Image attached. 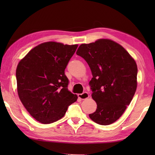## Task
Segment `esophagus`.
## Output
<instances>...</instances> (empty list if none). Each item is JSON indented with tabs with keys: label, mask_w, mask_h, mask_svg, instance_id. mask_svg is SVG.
Masks as SVG:
<instances>
[{
	"label": "esophagus",
	"mask_w": 155,
	"mask_h": 155,
	"mask_svg": "<svg viewBox=\"0 0 155 155\" xmlns=\"http://www.w3.org/2000/svg\"><path fill=\"white\" fill-rule=\"evenodd\" d=\"M78 98H80V99H81V100H84V99H86V98H88V97H89V94H88V93H87V92H84V93H82V94H78Z\"/></svg>",
	"instance_id": "34e87169"
}]
</instances>
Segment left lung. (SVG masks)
I'll return each instance as SVG.
<instances>
[{
	"instance_id": "1",
	"label": "left lung",
	"mask_w": 155,
	"mask_h": 155,
	"mask_svg": "<svg viewBox=\"0 0 155 155\" xmlns=\"http://www.w3.org/2000/svg\"><path fill=\"white\" fill-rule=\"evenodd\" d=\"M77 54L86 61L93 74L89 84L97 108L89 117L101 125L114 123L135 93L138 72L135 61L121 45L109 39L82 44Z\"/></svg>"
}]
</instances>
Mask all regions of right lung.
I'll return each mask as SVG.
<instances>
[{"instance_id": "right-lung-1", "label": "right lung", "mask_w": 155, "mask_h": 155, "mask_svg": "<svg viewBox=\"0 0 155 155\" xmlns=\"http://www.w3.org/2000/svg\"><path fill=\"white\" fill-rule=\"evenodd\" d=\"M78 47L47 42L32 48L19 62L16 71L20 100L31 116L50 124L64 116L77 95L68 90L64 70Z\"/></svg>"}]
</instances>
